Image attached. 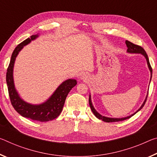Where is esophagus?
<instances>
[{
  "mask_svg": "<svg viewBox=\"0 0 157 157\" xmlns=\"http://www.w3.org/2000/svg\"><path fill=\"white\" fill-rule=\"evenodd\" d=\"M89 75L86 73H83V74H82L81 75V76H80V79H82V80H83V81H86V80H88L89 79Z\"/></svg>",
  "mask_w": 157,
  "mask_h": 157,
  "instance_id": "34e87169",
  "label": "esophagus"
}]
</instances>
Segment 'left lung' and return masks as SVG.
<instances>
[{
	"label": "left lung",
	"instance_id": "1",
	"mask_svg": "<svg viewBox=\"0 0 157 157\" xmlns=\"http://www.w3.org/2000/svg\"><path fill=\"white\" fill-rule=\"evenodd\" d=\"M126 47H127V48H128L127 49V51H126V52H128V53H130V54H142V55H143L144 57H145V58L146 59L147 63V66H148L149 70H150V73H151V77H150V81H151V76H152V69H151V67L150 66V61H149L147 54H146V52L145 51V49H144L143 47H141L140 46L137 45V44H133L132 43H131V42H129L128 40H126ZM147 95H148V91H147V94L145 101H144V102H143V103L142 104V105L140 107V108H139L138 110L136 112V113H134L133 114H131V115L126 117H122V118L108 117L103 116V115H101V114H99L98 112L96 110V109L94 108L93 104H92L91 95H89V105H90V108L91 109L92 113H94V115H95L97 118L99 119H101V120H103V121H105V122H115V121H123V120H125V119H129L130 117H132V116H133L134 114L138 113V111H140L141 109L143 108L144 105H145V102L147 101Z\"/></svg>",
	"mask_w": 157,
	"mask_h": 157
}]
</instances>
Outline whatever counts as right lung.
Listing matches in <instances>:
<instances>
[{
  "mask_svg": "<svg viewBox=\"0 0 157 157\" xmlns=\"http://www.w3.org/2000/svg\"><path fill=\"white\" fill-rule=\"evenodd\" d=\"M39 33L33 35L18 44L12 52L10 62L7 70L6 82L8 93L12 106L17 113L24 117L39 121L53 120L59 116L63 110L64 103L70 91L77 84L75 79H68L63 81L59 85L52 95L46 101L40 104H31L22 99L14 86L13 71L14 62L19 52L31 41L38 38Z\"/></svg>",
  "mask_w": 157,
  "mask_h": 157,
  "instance_id": "add662e5",
  "label": "right lung"
}]
</instances>
